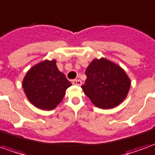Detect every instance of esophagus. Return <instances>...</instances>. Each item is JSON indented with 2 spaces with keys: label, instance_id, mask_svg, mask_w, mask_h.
<instances>
[{
  "label": "esophagus",
  "instance_id": "obj_1",
  "mask_svg": "<svg viewBox=\"0 0 155 155\" xmlns=\"http://www.w3.org/2000/svg\"><path fill=\"white\" fill-rule=\"evenodd\" d=\"M72 84H75V85H81V84H82V81H81V80L75 79V80H73V81H72Z\"/></svg>",
  "mask_w": 155,
  "mask_h": 155
}]
</instances>
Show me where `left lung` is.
<instances>
[{
    "instance_id": "1",
    "label": "left lung",
    "mask_w": 155,
    "mask_h": 155,
    "mask_svg": "<svg viewBox=\"0 0 155 155\" xmlns=\"http://www.w3.org/2000/svg\"><path fill=\"white\" fill-rule=\"evenodd\" d=\"M81 88L91 102L101 109H111L122 102L130 91V80L122 68L104 58L94 59L85 71Z\"/></svg>"
}]
</instances>
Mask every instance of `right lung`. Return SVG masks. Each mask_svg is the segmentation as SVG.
Returning a JSON list of instances; mask_svg holds the SVG:
<instances>
[{
    "label": "right lung",
    "mask_w": 155,
    "mask_h": 155,
    "mask_svg": "<svg viewBox=\"0 0 155 155\" xmlns=\"http://www.w3.org/2000/svg\"><path fill=\"white\" fill-rule=\"evenodd\" d=\"M71 85L65 75L58 70L55 60H45L34 65L22 82L29 101L44 110H51L56 107Z\"/></svg>",
    "instance_id": "obj_1"
}]
</instances>
